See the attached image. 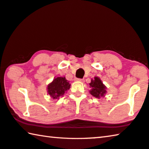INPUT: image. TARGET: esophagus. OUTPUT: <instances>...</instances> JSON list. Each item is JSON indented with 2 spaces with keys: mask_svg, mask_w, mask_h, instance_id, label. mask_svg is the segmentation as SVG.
I'll use <instances>...</instances> for the list:
<instances>
[{
  "mask_svg": "<svg viewBox=\"0 0 149 149\" xmlns=\"http://www.w3.org/2000/svg\"><path fill=\"white\" fill-rule=\"evenodd\" d=\"M77 81H80V82H84V79H75Z\"/></svg>",
  "mask_w": 149,
  "mask_h": 149,
  "instance_id": "obj_1",
  "label": "esophagus"
}]
</instances>
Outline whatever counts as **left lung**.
Segmentation results:
<instances>
[{"label": "left lung", "instance_id": "left-lung-1", "mask_svg": "<svg viewBox=\"0 0 149 149\" xmlns=\"http://www.w3.org/2000/svg\"><path fill=\"white\" fill-rule=\"evenodd\" d=\"M92 89L90 91V93L92 96L97 98L104 97L106 93V87L102 83V80L99 77H95L94 79L91 80V82L89 84Z\"/></svg>", "mask_w": 149, "mask_h": 149}]
</instances>
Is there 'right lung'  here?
Masks as SVG:
<instances>
[{
	"label": "right lung",
	"instance_id": "1",
	"mask_svg": "<svg viewBox=\"0 0 149 149\" xmlns=\"http://www.w3.org/2000/svg\"><path fill=\"white\" fill-rule=\"evenodd\" d=\"M70 84L65 77L55 78L47 86V92L53 99H58L70 88Z\"/></svg>",
	"mask_w": 149,
	"mask_h": 149
}]
</instances>
